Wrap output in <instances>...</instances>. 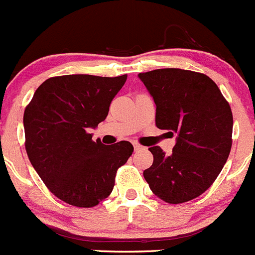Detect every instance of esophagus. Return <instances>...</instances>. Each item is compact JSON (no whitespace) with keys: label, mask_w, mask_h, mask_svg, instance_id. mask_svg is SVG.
Returning <instances> with one entry per match:
<instances>
[{"label":"esophagus","mask_w":255,"mask_h":255,"mask_svg":"<svg viewBox=\"0 0 255 255\" xmlns=\"http://www.w3.org/2000/svg\"><path fill=\"white\" fill-rule=\"evenodd\" d=\"M133 148H135V151H140V150H143V146L142 145H140V143H137V142H133Z\"/></svg>","instance_id":"obj_1"}]
</instances>
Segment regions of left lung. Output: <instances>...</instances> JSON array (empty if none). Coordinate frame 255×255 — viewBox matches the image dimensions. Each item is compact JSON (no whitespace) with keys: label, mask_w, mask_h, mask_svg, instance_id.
Wrapping results in <instances>:
<instances>
[{"label":"left lung","mask_w":255,"mask_h":255,"mask_svg":"<svg viewBox=\"0 0 255 255\" xmlns=\"http://www.w3.org/2000/svg\"><path fill=\"white\" fill-rule=\"evenodd\" d=\"M156 104V127L177 133L172 153L160 146L143 177L171 205L197 198L212 186L232 148L233 115L216 83L202 73L165 68L138 74Z\"/></svg>","instance_id":"obj_1"}]
</instances>
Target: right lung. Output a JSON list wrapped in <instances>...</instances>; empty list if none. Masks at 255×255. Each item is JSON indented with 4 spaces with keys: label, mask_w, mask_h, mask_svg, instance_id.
Wrapping results in <instances>:
<instances>
[{
    "label": "right lung",
    "mask_w": 255,
    "mask_h": 255,
    "mask_svg": "<svg viewBox=\"0 0 255 255\" xmlns=\"http://www.w3.org/2000/svg\"><path fill=\"white\" fill-rule=\"evenodd\" d=\"M128 75L70 74L43 82L24 109V147L48 190L70 206L90 208L109 197L118 168L133 146L104 145L89 128L104 122Z\"/></svg>",
    "instance_id": "right-lung-1"
}]
</instances>
